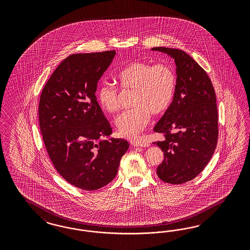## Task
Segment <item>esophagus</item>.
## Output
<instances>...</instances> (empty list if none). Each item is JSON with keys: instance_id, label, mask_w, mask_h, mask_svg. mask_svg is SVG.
<instances>
[{"instance_id": "34e87169", "label": "esophagus", "mask_w": 250, "mask_h": 250, "mask_svg": "<svg viewBox=\"0 0 250 250\" xmlns=\"http://www.w3.org/2000/svg\"><path fill=\"white\" fill-rule=\"evenodd\" d=\"M133 146H141V147H146V146H148L149 144L148 143H146V142H144V141H141V140H137V141H134L133 143Z\"/></svg>"}]
</instances>
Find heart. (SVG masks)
<instances>
[{
	"instance_id": "b5f03b06",
	"label": "heart",
	"mask_w": 250,
	"mask_h": 250,
	"mask_svg": "<svg viewBox=\"0 0 250 250\" xmlns=\"http://www.w3.org/2000/svg\"><path fill=\"white\" fill-rule=\"evenodd\" d=\"M116 79L123 90H134L133 109L126 110L115 119V125L122 136L136 138L150 120V114L158 115L168 109L174 98L177 78L170 66L147 61H136L122 68ZM97 99L107 113L119 109V90L112 84H101Z\"/></svg>"
}]
</instances>
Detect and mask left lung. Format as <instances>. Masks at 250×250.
Listing matches in <instances>:
<instances>
[{"instance_id": "1", "label": "left lung", "mask_w": 250, "mask_h": 250, "mask_svg": "<svg viewBox=\"0 0 250 250\" xmlns=\"http://www.w3.org/2000/svg\"><path fill=\"white\" fill-rule=\"evenodd\" d=\"M174 59L177 86L168 109L154 127L163 135L154 142L164 152L157 173L162 182L182 184L200 174L218 140L215 92L206 71L181 49L153 47Z\"/></svg>"}]
</instances>
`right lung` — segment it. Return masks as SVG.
Returning <instances> with one entry per match:
<instances>
[{
	"label": "right lung",
	"instance_id": "obj_1",
	"mask_svg": "<svg viewBox=\"0 0 250 250\" xmlns=\"http://www.w3.org/2000/svg\"><path fill=\"white\" fill-rule=\"evenodd\" d=\"M115 51L73 54L55 69L42 91L38 117L46 151L71 185L100 189L117 174L129 143L112 134L95 96L97 83Z\"/></svg>",
	"mask_w": 250,
	"mask_h": 250
}]
</instances>
